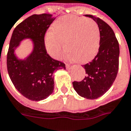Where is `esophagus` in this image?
I'll return each instance as SVG.
<instances>
[{"mask_svg":"<svg viewBox=\"0 0 131 131\" xmlns=\"http://www.w3.org/2000/svg\"><path fill=\"white\" fill-rule=\"evenodd\" d=\"M66 67H67L68 69H69V68H70V65H69V64H66Z\"/></svg>","mask_w":131,"mask_h":131,"instance_id":"esophagus-1","label":"esophagus"}]
</instances>
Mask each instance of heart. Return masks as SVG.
Returning a JSON list of instances; mask_svg holds the SVG:
<instances>
[{"label": "heart", "instance_id": "b5f03b06", "mask_svg": "<svg viewBox=\"0 0 131 131\" xmlns=\"http://www.w3.org/2000/svg\"><path fill=\"white\" fill-rule=\"evenodd\" d=\"M100 40V29L94 20L67 16L53 24L51 32L46 36L45 46L48 53L56 59L62 58L66 48L69 58L82 63L94 57Z\"/></svg>", "mask_w": 131, "mask_h": 131}]
</instances>
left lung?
I'll list each match as a JSON object with an SVG mask.
<instances>
[{
	"label": "left lung",
	"instance_id": "1",
	"mask_svg": "<svg viewBox=\"0 0 131 131\" xmlns=\"http://www.w3.org/2000/svg\"><path fill=\"white\" fill-rule=\"evenodd\" d=\"M98 24L100 40L97 54L92 61L83 65L86 77L80 82H72L80 96L94 100L107 92L116 77L119 69V46L111 27L100 17L85 15Z\"/></svg>",
	"mask_w": 131,
	"mask_h": 131
}]
</instances>
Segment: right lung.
<instances>
[{
  "instance_id": "1",
  "label": "right lung",
  "mask_w": 131,
  "mask_h": 131,
  "mask_svg": "<svg viewBox=\"0 0 131 131\" xmlns=\"http://www.w3.org/2000/svg\"><path fill=\"white\" fill-rule=\"evenodd\" d=\"M54 20L55 16L49 13L33 15L17 26L10 40L6 60L10 79L17 90L32 101L43 100L51 94L54 71L66 69L65 63L51 58L45 46L46 32ZM25 38L33 40L34 50L26 60L20 61L14 49Z\"/></svg>"
}]
</instances>
